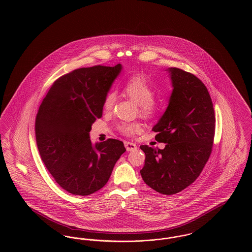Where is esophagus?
Returning <instances> with one entry per match:
<instances>
[{"mask_svg":"<svg viewBox=\"0 0 252 252\" xmlns=\"http://www.w3.org/2000/svg\"><path fill=\"white\" fill-rule=\"evenodd\" d=\"M125 146H126V148L127 151H133V150H136V149H137V145L135 144H133V143H130V142H126V143H125Z\"/></svg>","mask_w":252,"mask_h":252,"instance_id":"esophagus-1","label":"esophagus"}]
</instances>
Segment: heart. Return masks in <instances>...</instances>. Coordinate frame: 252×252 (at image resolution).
I'll return each mask as SVG.
<instances>
[{
	"label": "heart",
	"instance_id": "obj_1",
	"mask_svg": "<svg viewBox=\"0 0 252 252\" xmlns=\"http://www.w3.org/2000/svg\"><path fill=\"white\" fill-rule=\"evenodd\" d=\"M124 94L135 102L140 113L144 116H151L158 109V103L153 99L154 91L151 85L144 75H134L127 80L124 87ZM116 101V94L109 92L104 99L103 108L106 111H110ZM140 125L137 123H123L119 126L121 131L126 135H132L140 130Z\"/></svg>",
	"mask_w": 252,
	"mask_h": 252
}]
</instances>
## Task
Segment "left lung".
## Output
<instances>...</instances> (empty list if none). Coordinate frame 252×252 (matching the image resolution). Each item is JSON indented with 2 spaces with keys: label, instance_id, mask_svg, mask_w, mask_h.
Instances as JSON below:
<instances>
[{
  "label": "left lung",
  "instance_id": "8db88e82",
  "mask_svg": "<svg viewBox=\"0 0 252 252\" xmlns=\"http://www.w3.org/2000/svg\"><path fill=\"white\" fill-rule=\"evenodd\" d=\"M172 94L167 108L153 126L163 149L147 145L141 171L144 182L162 194H174L191 185L212 153L216 118L206 86L190 72L168 68Z\"/></svg>",
  "mask_w": 252,
  "mask_h": 252
}]
</instances>
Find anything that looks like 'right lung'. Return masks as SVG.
Wrapping results in <instances>:
<instances>
[{
	"label": "right lung",
	"instance_id": "1",
	"mask_svg": "<svg viewBox=\"0 0 252 252\" xmlns=\"http://www.w3.org/2000/svg\"><path fill=\"white\" fill-rule=\"evenodd\" d=\"M122 70V64L74 70L53 84L38 108L35 127L39 155L60 187L72 194L89 195L103 188L126 151L118 140L93 144L90 139L93 124L102 117L104 99Z\"/></svg>",
	"mask_w": 252,
	"mask_h": 252
}]
</instances>
